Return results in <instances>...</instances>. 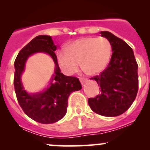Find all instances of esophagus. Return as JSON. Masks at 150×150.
I'll list each match as a JSON object with an SVG mask.
<instances>
[{
  "mask_svg": "<svg viewBox=\"0 0 150 150\" xmlns=\"http://www.w3.org/2000/svg\"><path fill=\"white\" fill-rule=\"evenodd\" d=\"M80 81H81V84H84L87 81V79L86 78H80Z\"/></svg>",
  "mask_w": 150,
  "mask_h": 150,
  "instance_id": "obj_1",
  "label": "esophagus"
}]
</instances>
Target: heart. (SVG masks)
Instances as JSON below:
<instances>
[{
    "mask_svg": "<svg viewBox=\"0 0 150 150\" xmlns=\"http://www.w3.org/2000/svg\"><path fill=\"white\" fill-rule=\"evenodd\" d=\"M111 43L104 37H85L65 47L57 57L59 66L66 75H72L81 67L87 73L97 74L103 71L110 62Z\"/></svg>",
    "mask_w": 150,
    "mask_h": 150,
    "instance_id": "obj_1",
    "label": "heart"
}]
</instances>
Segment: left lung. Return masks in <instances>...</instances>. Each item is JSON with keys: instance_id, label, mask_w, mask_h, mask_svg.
Segmentation results:
<instances>
[{"instance_id": "1", "label": "left lung", "mask_w": 150, "mask_h": 150, "mask_svg": "<svg viewBox=\"0 0 150 150\" xmlns=\"http://www.w3.org/2000/svg\"><path fill=\"white\" fill-rule=\"evenodd\" d=\"M101 35L110 40L111 59L108 66L95 80L101 93L89 98L88 102L94 112L107 117H115L125 112L137 97L139 88L138 64L134 51L124 40L107 31Z\"/></svg>"}]
</instances>
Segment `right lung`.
Here are the masks:
<instances>
[{"mask_svg":"<svg viewBox=\"0 0 150 150\" xmlns=\"http://www.w3.org/2000/svg\"><path fill=\"white\" fill-rule=\"evenodd\" d=\"M56 50L57 46L51 36L38 35L19 51L14 62L13 85L18 102L29 117L43 124L54 123L61 120L67 112L69 95L82 88L78 78L62 73L54 53ZM37 52L49 54L55 63V70L48 88L40 92L30 94L23 88L21 76L28 57Z\"/></svg>","mask_w":150,"mask_h":150,"instance_id":"1","label":"right lung"}]
</instances>
